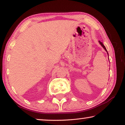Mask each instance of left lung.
<instances>
[{
	"mask_svg": "<svg viewBox=\"0 0 125 125\" xmlns=\"http://www.w3.org/2000/svg\"><path fill=\"white\" fill-rule=\"evenodd\" d=\"M99 43H100V45H101V46H102V47H103L104 48V50H105L106 51V52H107V54H108V56H109L108 52H107V50H106V47H105V46L103 45V43H102V42H101V41H99Z\"/></svg>",
	"mask_w": 125,
	"mask_h": 125,
	"instance_id": "obj_1",
	"label": "left lung"
}]
</instances>
